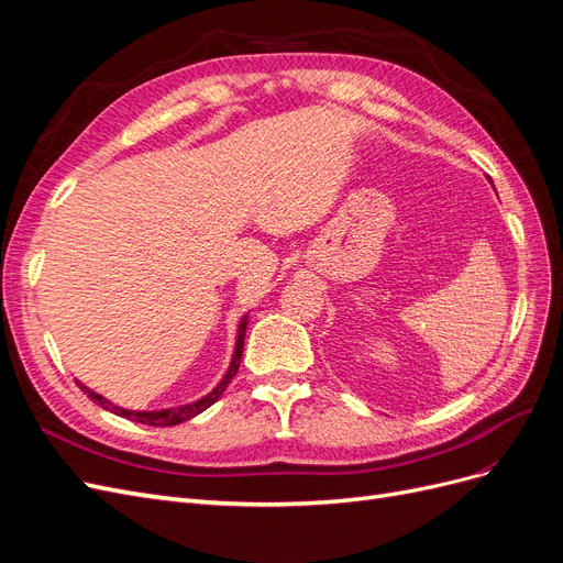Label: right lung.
<instances>
[{"label": "right lung", "instance_id": "obj_1", "mask_svg": "<svg viewBox=\"0 0 563 563\" xmlns=\"http://www.w3.org/2000/svg\"><path fill=\"white\" fill-rule=\"evenodd\" d=\"M246 317L242 319L240 323V331H236V343H234V354H232V362L228 366V373L223 376V380H220L207 397H201L192 404H185V406H174V408H162V411H129V408H122V406H114L112 401H108L106 397L96 395L93 389H89L87 385L77 383L87 395L106 408V411L114 413V416H122V418H129L133 422H143V424H155V428H172V424H180L185 420H190L195 416H199L201 411H207V408L211 404H216L220 399V395H223L225 387L230 385V380L236 376V368H240L242 364V352H244V335H246Z\"/></svg>", "mask_w": 563, "mask_h": 563}]
</instances>
